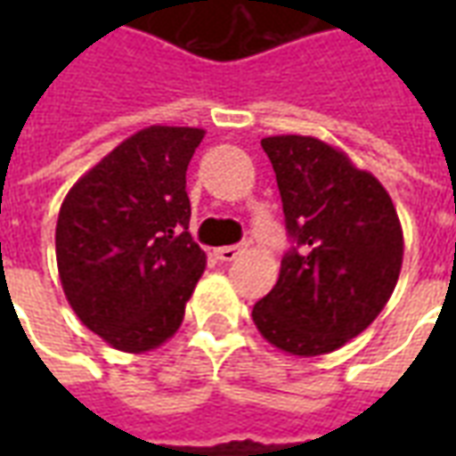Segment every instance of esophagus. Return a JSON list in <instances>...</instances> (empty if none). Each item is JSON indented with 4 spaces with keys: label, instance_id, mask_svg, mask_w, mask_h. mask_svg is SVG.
Returning a JSON list of instances; mask_svg holds the SVG:
<instances>
[{
    "label": "esophagus",
    "instance_id": "34e87169",
    "mask_svg": "<svg viewBox=\"0 0 456 456\" xmlns=\"http://www.w3.org/2000/svg\"><path fill=\"white\" fill-rule=\"evenodd\" d=\"M239 254H241V247H219V248H215V256H217L219 261H234Z\"/></svg>",
    "mask_w": 456,
    "mask_h": 456
}]
</instances>
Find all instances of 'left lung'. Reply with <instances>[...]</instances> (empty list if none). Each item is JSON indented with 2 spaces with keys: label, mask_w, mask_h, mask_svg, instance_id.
Listing matches in <instances>:
<instances>
[{
  "label": "left lung",
  "mask_w": 456,
  "mask_h": 456,
  "mask_svg": "<svg viewBox=\"0 0 456 456\" xmlns=\"http://www.w3.org/2000/svg\"><path fill=\"white\" fill-rule=\"evenodd\" d=\"M261 146L293 247L254 305V325L293 356L335 352L371 325L398 283L401 219L381 183L325 141L286 134Z\"/></svg>",
  "instance_id": "1"
}]
</instances>
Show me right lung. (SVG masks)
Returning a JSON list of instances; mask_svg holds the SVG:
<instances>
[{"label":"right lung","instance_id":"1","mask_svg":"<svg viewBox=\"0 0 456 456\" xmlns=\"http://www.w3.org/2000/svg\"><path fill=\"white\" fill-rule=\"evenodd\" d=\"M205 136L146 126L121 141L65 195L55 258L65 297L114 349L151 352L178 332L205 271L190 237L185 173Z\"/></svg>","mask_w":456,"mask_h":456}]
</instances>
